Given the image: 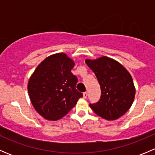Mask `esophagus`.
I'll return each instance as SVG.
<instances>
[{"instance_id": "34e87169", "label": "esophagus", "mask_w": 155, "mask_h": 155, "mask_svg": "<svg viewBox=\"0 0 155 155\" xmlns=\"http://www.w3.org/2000/svg\"><path fill=\"white\" fill-rule=\"evenodd\" d=\"M87 97V92H84V93H83V98H84V99H86Z\"/></svg>"}]
</instances>
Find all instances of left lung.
<instances>
[{
	"label": "left lung",
	"instance_id": "left-lung-1",
	"mask_svg": "<svg viewBox=\"0 0 155 155\" xmlns=\"http://www.w3.org/2000/svg\"><path fill=\"white\" fill-rule=\"evenodd\" d=\"M85 63L95 73L101 89V99L89 104L91 109L108 121L119 118L127 112L135 97L132 76L119 62L107 56Z\"/></svg>",
	"mask_w": 155,
	"mask_h": 155
}]
</instances>
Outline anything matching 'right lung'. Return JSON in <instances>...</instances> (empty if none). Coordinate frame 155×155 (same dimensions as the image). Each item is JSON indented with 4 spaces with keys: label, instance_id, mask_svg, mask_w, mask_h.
<instances>
[{
    "label": "right lung",
    "instance_id": "1",
    "mask_svg": "<svg viewBox=\"0 0 155 155\" xmlns=\"http://www.w3.org/2000/svg\"><path fill=\"white\" fill-rule=\"evenodd\" d=\"M75 63L64 53L48 56L35 69L28 84L33 107L50 121L63 118L82 94L76 89L78 79L71 73Z\"/></svg>",
    "mask_w": 155,
    "mask_h": 155
}]
</instances>
